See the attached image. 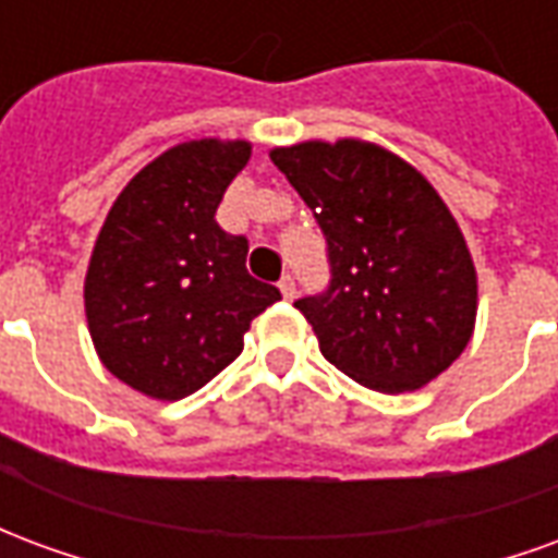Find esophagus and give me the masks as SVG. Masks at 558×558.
<instances>
[{"instance_id":"1","label":"esophagus","mask_w":558,"mask_h":558,"mask_svg":"<svg viewBox=\"0 0 558 558\" xmlns=\"http://www.w3.org/2000/svg\"><path fill=\"white\" fill-rule=\"evenodd\" d=\"M278 287H280V292H283V299H287V302H292V299H295V278H292V275H283Z\"/></svg>"}]
</instances>
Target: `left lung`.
Masks as SVG:
<instances>
[{"label": "left lung", "instance_id": "obj_1", "mask_svg": "<svg viewBox=\"0 0 558 558\" xmlns=\"http://www.w3.org/2000/svg\"><path fill=\"white\" fill-rule=\"evenodd\" d=\"M271 160L314 211L331 280L295 307L319 352L362 386H427L466 350L478 278L442 196L412 163L364 140H307Z\"/></svg>", "mask_w": 558, "mask_h": 558}]
</instances>
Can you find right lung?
I'll list each match as a JSON object with an SVG mask.
<instances>
[{
	"instance_id": "add662e5",
	"label": "right lung",
	"mask_w": 558,
	"mask_h": 558,
	"mask_svg": "<svg viewBox=\"0 0 558 558\" xmlns=\"http://www.w3.org/2000/svg\"><path fill=\"white\" fill-rule=\"evenodd\" d=\"M244 140H191L146 163L107 211L86 271L101 364L140 395L182 400L239 359L254 316L280 299L247 275V239L218 227Z\"/></svg>"
}]
</instances>
